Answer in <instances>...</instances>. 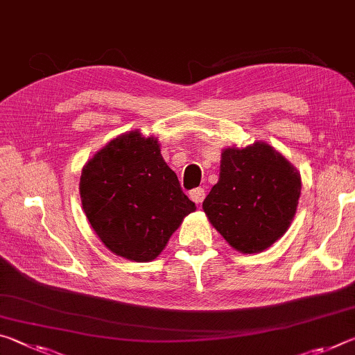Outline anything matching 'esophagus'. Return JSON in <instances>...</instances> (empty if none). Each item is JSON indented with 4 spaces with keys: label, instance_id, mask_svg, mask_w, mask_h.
I'll list each match as a JSON object with an SVG mask.
<instances>
[{
    "label": "esophagus",
    "instance_id": "34e87169",
    "mask_svg": "<svg viewBox=\"0 0 355 355\" xmlns=\"http://www.w3.org/2000/svg\"><path fill=\"white\" fill-rule=\"evenodd\" d=\"M189 198L193 202H196V204H200L202 200L205 199V189L204 188H194L189 191Z\"/></svg>",
    "mask_w": 355,
    "mask_h": 355
}]
</instances>
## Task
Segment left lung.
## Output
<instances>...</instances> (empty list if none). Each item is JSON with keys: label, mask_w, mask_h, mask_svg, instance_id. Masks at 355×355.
Masks as SVG:
<instances>
[{"label": "left lung", "mask_w": 355, "mask_h": 355, "mask_svg": "<svg viewBox=\"0 0 355 355\" xmlns=\"http://www.w3.org/2000/svg\"><path fill=\"white\" fill-rule=\"evenodd\" d=\"M300 175L270 145L226 148L221 172L204 211L232 248L259 252L291 226L300 198Z\"/></svg>", "instance_id": "left-lung-1"}]
</instances>
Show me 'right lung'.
Wrapping results in <instances>:
<instances>
[{"label":"right lung","instance_id":"right-lung-1","mask_svg":"<svg viewBox=\"0 0 355 355\" xmlns=\"http://www.w3.org/2000/svg\"><path fill=\"white\" fill-rule=\"evenodd\" d=\"M80 198L89 224L115 254L147 262L164 250L196 210L153 137L132 131L110 140L87 162Z\"/></svg>","mask_w":355,"mask_h":355}]
</instances>
